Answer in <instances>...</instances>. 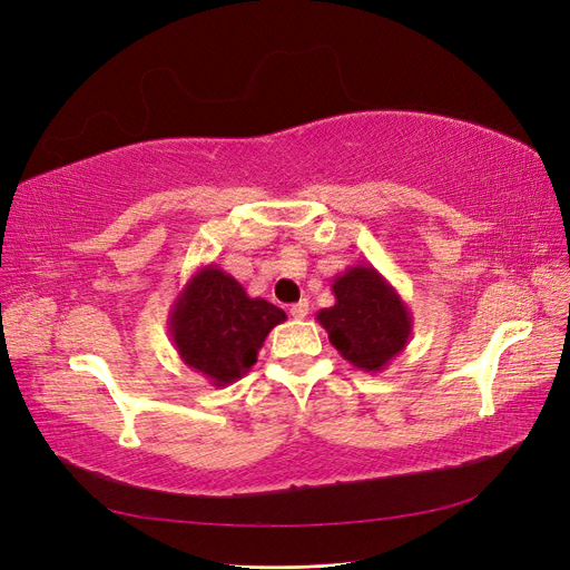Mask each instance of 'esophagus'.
Here are the masks:
<instances>
[{
	"mask_svg": "<svg viewBox=\"0 0 570 570\" xmlns=\"http://www.w3.org/2000/svg\"><path fill=\"white\" fill-rule=\"evenodd\" d=\"M289 314H292V318H304L308 314V302L299 299L297 304H292L289 306Z\"/></svg>",
	"mask_w": 570,
	"mask_h": 570,
	"instance_id": "esophagus-1",
	"label": "esophagus"
}]
</instances>
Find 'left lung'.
Returning <instances> with one entry per match:
<instances>
[{
  "mask_svg": "<svg viewBox=\"0 0 570 570\" xmlns=\"http://www.w3.org/2000/svg\"><path fill=\"white\" fill-rule=\"evenodd\" d=\"M335 304L316 321L333 347L352 366L381 373L411 340V312L404 299L371 264L350 266L333 281Z\"/></svg>",
  "mask_w": 570,
  "mask_h": 570,
  "instance_id": "8db88e82",
  "label": "left lung"
}]
</instances>
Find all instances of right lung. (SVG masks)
I'll list each match as a JSON object with an SVG mask.
<instances>
[{
  "mask_svg": "<svg viewBox=\"0 0 570 570\" xmlns=\"http://www.w3.org/2000/svg\"><path fill=\"white\" fill-rule=\"evenodd\" d=\"M283 321V308L249 297L230 273L209 264L183 285L170 306L168 333L185 366L214 387H226L256 364L264 340Z\"/></svg>",
  "mask_w": 570,
  "mask_h": 570,
  "instance_id": "obj_1",
  "label": "right lung"
}]
</instances>
